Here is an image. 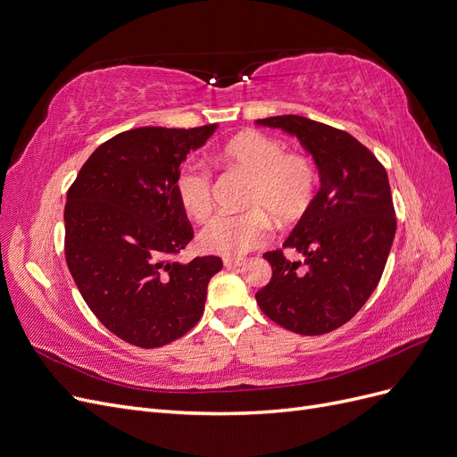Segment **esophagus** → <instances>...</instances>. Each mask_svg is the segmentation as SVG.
Masks as SVG:
<instances>
[{
    "label": "esophagus",
    "instance_id": "34e87169",
    "mask_svg": "<svg viewBox=\"0 0 457 457\" xmlns=\"http://www.w3.org/2000/svg\"><path fill=\"white\" fill-rule=\"evenodd\" d=\"M224 265L226 267H241L245 265L243 258H224Z\"/></svg>",
    "mask_w": 457,
    "mask_h": 457
}]
</instances>
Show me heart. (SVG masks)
I'll list each match as a JSON object with an SVG mask.
<instances>
[{"mask_svg":"<svg viewBox=\"0 0 457 457\" xmlns=\"http://www.w3.org/2000/svg\"><path fill=\"white\" fill-rule=\"evenodd\" d=\"M229 165L254 179L245 214H218L197 235L199 248L220 256H241L262 246L271 233L273 216L292 224L309 211L318 177L312 162L301 154H286V146L260 131H246L224 146ZM182 211L194 220L207 218L212 209V177L201 162L184 163L175 180Z\"/></svg>","mask_w":457,"mask_h":457,"instance_id":"1","label":"heart"}]
</instances>
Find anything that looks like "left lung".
<instances>
[{"instance_id": "obj_1", "label": "left lung", "mask_w": 457, "mask_h": 457, "mask_svg": "<svg viewBox=\"0 0 457 457\" xmlns=\"http://www.w3.org/2000/svg\"><path fill=\"white\" fill-rule=\"evenodd\" d=\"M282 129L312 156L320 190L284 241L305 256L265 252L273 277L256 294L260 309L299 335H322L346 324L375 292L395 237V211L386 169L350 133L305 116L260 118Z\"/></svg>"}]
</instances>
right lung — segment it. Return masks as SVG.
I'll return each mask as SVG.
<instances>
[{"label": "right lung", "instance_id": "right-lung-1", "mask_svg": "<svg viewBox=\"0 0 457 457\" xmlns=\"http://www.w3.org/2000/svg\"><path fill=\"white\" fill-rule=\"evenodd\" d=\"M218 124L137 128L97 146L67 192L65 262L90 311L122 341L158 348L205 311L216 256L171 262L194 237L175 180Z\"/></svg>", "mask_w": 457, "mask_h": 457}]
</instances>
